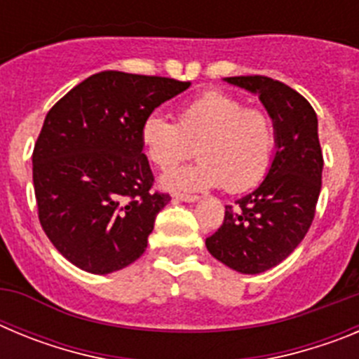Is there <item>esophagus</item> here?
<instances>
[{"label": "esophagus", "instance_id": "1", "mask_svg": "<svg viewBox=\"0 0 359 359\" xmlns=\"http://www.w3.org/2000/svg\"><path fill=\"white\" fill-rule=\"evenodd\" d=\"M174 198L180 199V201H185V203H194V201H198L199 196L185 194V192H176V194H174Z\"/></svg>", "mask_w": 359, "mask_h": 359}]
</instances>
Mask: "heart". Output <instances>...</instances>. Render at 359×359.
<instances>
[{
    "label": "heart",
    "mask_w": 359,
    "mask_h": 359,
    "mask_svg": "<svg viewBox=\"0 0 359 359\" xmlns=\"http://www.w3.org/2000/svg\"><path fill=\"white\" fill-rule=\"evenodd\" d=\"M142 147L156 169L170 170L194 156L201 160L163 177L172 190L221 187L243 192L268 172L277 133L271 116L261 107H246L239 97L210 90L177 109V123L149 115L142 123Z\"/></svg>",
    "instance_id": "heart-1"
}]
</instances>
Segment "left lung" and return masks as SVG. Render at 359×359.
I'll return each mask as SVG.
<instances>
[{
  "label": "left lung",
  "instance_id": "obj_1",
  "mask_svg": "<svg viewBox=\"0 0 359 359\" xmlns=\"http://www.w3.org/2000/svg\"><path fill=\"white\" fill-rule=\"evenodd\" d=\"M259 95L277 133V152L264 182L224 207V221L205 244L241 273H262L280 264L302 243L315 219L323 156L318 118L302 95L264 75L226 77Z\"/></svg>",
  "mask_w": 359,
  "mask_h": 359
}]
</instances>
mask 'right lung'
<instances>
[{
	"instance_id": "1",
	"label": "right lung",
	"mask_w": 359,
	"mask_h": 359,
	"mask_svg": "<svg viewBox=\"0 0 359 359\" xmlns=\"http://www.w3.org/2000/svg\"><path fill=\"white\" fill-rule=\"evenodd\" d=\"M189 86L107 69L75 86L48 111L32 154L37 215L72 264L106 275L145 252L170 196L152 190L142 123Z\"/></svg>"
}]
</instances>
